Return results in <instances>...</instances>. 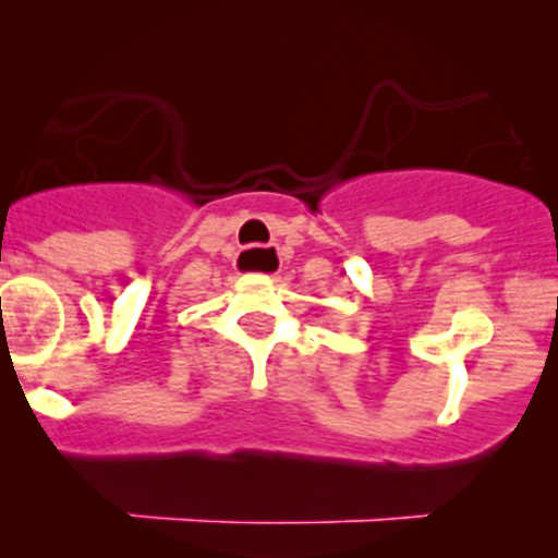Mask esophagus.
I'll use <instances>...</instances> for the list:
<instances>
[{"mask_svg": "<svg viewBox=\"0 0 558 558\" xmlns=\"http://www.w3.org/2000/svg\"><path fill=\"white\" fill-rule=\"evenodd\" d=\"M269 258H275V262H280L278 256V247L272 245H251L245 247V251H240L238 256V264H243V267H251V264H258V262H269Z\"/></svg>", "mask_w": 558, "mask_h": 558, "instance_id": "esophagus-1", "label": "esophagus"}]
</instances>
